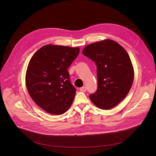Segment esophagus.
<instances>
[{
    "label": "esophagus",
    "mask_w": 156,
    "mask_h": 156,
    "mask_svg": "<svg viewBox=\"0 0 156 156\" xmlns=\"http://www.w3.org/2000/svg\"><path fill=\"white\" fill-rule=\"evenodd\" d=\"M80 91H81V92H86V87H85V86H83V87H80Z\"/></svg>",
    "instance_id": "34e87169"
}]
</instances>
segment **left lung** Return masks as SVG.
<instances>
[{
  "mask_svg": "<svg viewBox=\"0 0 156 156\" xmlns=\"http://www.w3.org/2000/svg\"><path fill=\"white\" fill-rule=\"evenodd\" d=\"M83 54L97 66L98 89L90 99L102 109L113 108L128 94L134 79L128 54L115 41L106 39L86 46Z\"/></svg>",
  "mask_w": 156,
  "mask_h": 156,
  "instance_id": "left-lung-1",
  "label": "left lung"
}]
</instances>
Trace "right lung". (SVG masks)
Wrapping results in <instances>:
<instances>
[{
  "instance_id": "right-lung-1",
  "label": "right lung",
  "mask_w": 156,
  "mask_h": 156,
  "mask_svg": "<svg viewBox=\"0 0 156 156\" xmlns=\"http://www.w3.org/2000/svg\"><path fill=\"white\" fill-rule=\"evenodd\" d=\"M79 52V48L49 44L40 48L31 58L26 86L33 101L47 112L61 115L72 104L76 89L67 69Z\"/></svg>"
}]
</instances>
